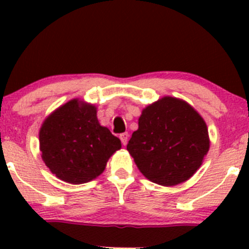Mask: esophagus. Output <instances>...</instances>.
I'll return each instance as SVG.
<instances>
[{"label":"esophagus","instance_id":"34e87169","mask_svg":"<svg viewBox=\"0 0 249 249\" xmlns=\"http://www.w3.org/2000/svg\"><path fill=\"white\" fill-rule=\"evenodd\" d=\"M119 139H120V141H122L123 144L126 145L127 140H129V135H127V132H124V134H120L119 135Z\"/></svg>","mask_w":249,"mask_h":249}]
</instances>
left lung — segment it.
<instances>
[{"instance_id":"obj_1","label":"left lung","mask_w":249,"mask_h":249,"mask_svg":"<svg viewBox=\"0 0 249 249\" xmlns=\"http://www.w3.org/2000/svg\"><path fill=\"white\" fill-rule=\"evenodd\" d=\"M126 149L145 178L177 185L201 166L210 149L207 125L189 104L165 96L142 110Z\"/></svg>"}]
</instances>
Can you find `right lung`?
Returning <instances> with one entry per match:
<instances>
[{"label": "right lung", "mask_w": 249, "mask_h": 249, "mask_svg": "<svg viewBox=\"0 0 249 249\" xmlns=\"http://www.w3.org/2000/svg\"><path fill=\"white\" fill-rule=\"evenodd\" d=\"M120 148V140L100 125L96 107L78 99L55 109L39 130L44 164L57 178L71 184L95 179Z\"/></svg>", "instance_id": "obj_1"}]
</instances>
